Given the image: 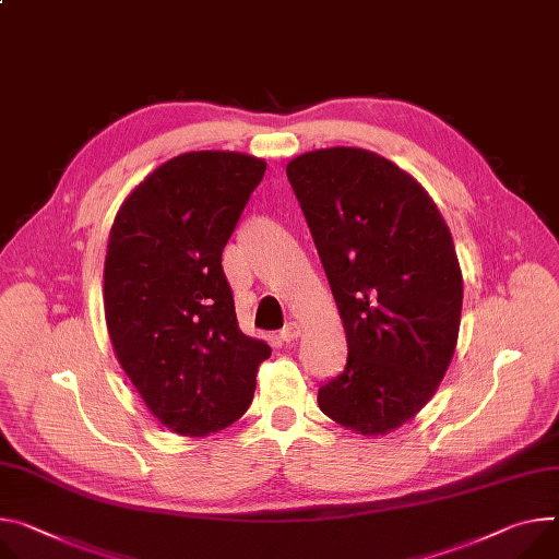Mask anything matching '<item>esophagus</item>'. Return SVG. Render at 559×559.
<instances>
[{
    "label": "esophagus",
    "instance_id": "esophagus-1",
    "mask_svg": "<svg viewBox=\"0 0 559 559\" xmlns=\"http://www.w3.org/2000/svg\"><path fill=\"white\" fill-rule=\"evenodd\" d=\"M281 341H285V343H292V341H296L298 336H300V325L298 323H287L283 330H281Z\"/></svg>",
    "mask_w": 559,
    "mask_h": 559
}]
</instances>
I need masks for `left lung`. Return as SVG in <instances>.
<instances>
[{
    "label": "left lung",
    "instance_id": "left-lung-1",
    "mask_svg": "<svg viewBox=\"0 0 559 559\" xmlns=\"http://www.w3.org/2000/svg\"><path fill=\"white\" fill-rule=\"evenodd\" d=\"M347 341L345 370L319 408L364 437L408 424L437 392L456 347L464 278L430 193L359 146L287 163Z\"/></svg>",
    "mask_w": 559,
    "mask_h": 559
}]
</instances>
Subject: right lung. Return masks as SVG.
Masks as SVG:
<instances>
[{"label":"right lung","instance_id":"right-lung-1","mask_svg":"<svg viewBox=\"0 0 559 559\" xmlns=\"http://www.w3.org/2000/svg\"><path fill=\"white\" fill-rule=\"evenodd\" d=\"M267 163L189 151L138 182L105 259V319L116 359L148 413L180 437L238 421L272 347L236 321L223 249Z\"/></svg>","mask_w":559,"mask_h":559}]
</instances>
